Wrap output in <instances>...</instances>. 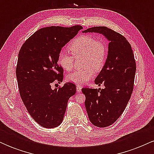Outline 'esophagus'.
Here are the masks:
<instances>
[{"label":"esophagus","instance_id":"1","mask_svg":"<svg viewBox=\"0 0 154 154\" xmlns=\"http://www.w3.org/2000/svg\"><path fill=\"white\" fill-rule=\"evenodd\" d=\"M76 89H77V93H81V91H82V87L79 85H77V87H76Z\"/></svg>","mask_w":154,"mask_h":154}]
</instances>
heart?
<instances>
[{"label": "heart", "mask_w": 154, "mask_h": 154, "mask_svg": "<svg viewBox=\"0 0 154 154\" xmlns=\"http://www.w3.org/2000/svg\"><path fill=\"white\" fill-rule=\"evenodd\" d=\"M70 51L75 57L85 56V69L76 70L66 76L69 82L82 85L91 79L95 75V70L103 68L107 56V48L101 40L89 35H83L76 38L69 45ZM58 62L61 68L69 71L74 64V57L69 52L61 50L58 56Z\"/></svg>", "instance_id": "1"}]
</instances>
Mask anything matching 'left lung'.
<instances>
[{
  "mask_svg": "<svg viewBox=\"0 0 154 154\" xmlns=\"http://www.w3.org/2000/svg\"><path fill=\"white\" fill-rule=\"evenodd\" d=\"M103 35L109 41L106 61L95 83L103 89H82L85 95L88 117L94 126H110L122 115L132 91L136 64L132 47L127 39L106 26H94L82 31Z\"/></svg>",
  "mask_w": 154,
  "mask_h": 154,
  "instance_id": "8db88e82",
  "label": "left lung"
}]
</instances>
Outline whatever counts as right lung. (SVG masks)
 <instances>
[{"mask_svg":"<svg viewBox=\"0 0 154 154\" xmlns=\"http://www.w3.org/2000/svg\"><path fill=\"white\" fill-rule=\"evenodd\" d=\"M82 29L80 25L42 28L19 51L16 75L20 96L29 115L43 128L61 125L68 100L76 93L73 83L66 82L59 89H52L51 85L63 81V69L58 63L59 52Z\"/></svg>","mask_w":154,"mask_h":154,"instance_id":"1","label":"right lung"}]
</instances>
